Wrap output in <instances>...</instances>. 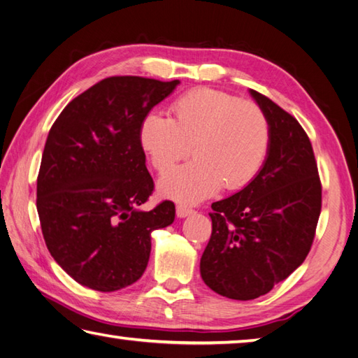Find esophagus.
I'll list each match as a JSON object with an SVG mask.
<instances>
[{"label":"esophagus","instance_id":"34e87169","mask_svg":"<svg viewBox=\"0 0 358 358\" xmlns=\"http://www.w3.org/2000/svg\"><path fill=\"white\" fill-rule=\"evenodd\" d=\"M194 210L189 208V207H185V206H178L176 207V215L178 217H187L189 215H193Z\"/></svg>","mask_w":358,"mask_h":358}]
</instances>
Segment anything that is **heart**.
Here are the masks:
<instances>
[{
  "mask_svg": "<svg viewBox=\"0 0 358 358\" xmlns=\"http://www.w3.org/2000/svg\"><path fill=\"white\" fill-rule=\"evenodd\" d=\"M171 114V119L148 114L138 129L141 147L159 173L170 170L192 148V162L160 178L159 192L165 198L194 203L220 187H244L259 171L271 127L257 103L198 87L174 101Z\"/></svg>",
  "mask_w": 358,
  "mask_h": 358,
  "instance_id": "1",
  "label": "heart"
}]
</instances>
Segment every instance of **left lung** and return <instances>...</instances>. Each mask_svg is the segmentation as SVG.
I'll return each instance as SVG.
<instances>
[{
  "mask_svg": "<svg viewBox=\"0 0 358 358\" xmlns=\"http://www.w3.org/2000/svg\"><path fill=\"white\" fill-rule=\"evenodd\" d=\"M271 127L267 157L249 184L211 203L201 276L216 294L255 300L303 264L322 211V184L308 134L271 99L250 90Z\"/></svg>",
  "mask_w": 358,
  "mask_h": 358,
  "instance_id": "obj_1",
  "label": "left lung"
}]
</instances>
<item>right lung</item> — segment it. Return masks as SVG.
Listing matches in <instances>:
<instances>
[{
    "mask_svg": "<svg viewBox=\"0 0 358 358\" xmlns=\"http://www.w3.org/2000/svg\"><path fill=\"white\" fill-rule=\"evenodd\" d=\"M179 83L105 78L68 103L49 131L36 211L48 250L82 286H131L147 268L152 230L174 221L171 201L138 208L155 189L138 129Z\"/></svg>",
    "mask_w": 358,
    "mask_h": 358,
    "instance_id": "1",
    "label": "right lung"
}]
</instances>
